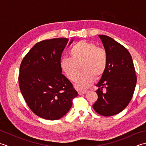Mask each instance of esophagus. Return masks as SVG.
I'll use <instances>...</instances> for the list:
<instances>
[{
	"instance_id": "esophagus-1",
	"label": "esophagus",
	"mask_w": 146,
	"mask_h": 146,
	"mask_svg": "<svg viewBox=\"0 0 146 146\" xmlns=\"http://www.w3.org/2000/svg\"><path fill=\"white\" fill-rule=\"evenodd\" d=\"M86 93H87V91H80V92H78V94L79 95H82L86 94Z\"/></svg>"
}]
</instances>
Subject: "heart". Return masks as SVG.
Wrapping results in <instances>:
<instances>
[{
    "instance_id": "obj_1",
    "label": "heart",
    "mask_w": 146,
    "mask_h": 146,
    "mask_svg": "<svg viewBox=\"0 0 146 146\" xmlns=\"http://www.w3.org/2000/svg\"><path fill=\"white\" fill-rule=\"evenodd\" d=\"M71 57H63L60 66L67 78L75 81L80 70L82 73L75 83V88L84 90L90 87L95 78H100L107 67V56L105 49L93 42L80 41L71 49Z\"/></svg>"
}]
</instances>
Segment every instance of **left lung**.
<instances>
[{
    "label": "left lung",
    "mask_w": 146,
    "mask_h": 146,
    "mask_svg": "<svg viewBox=\"0 0 146 146\" xmlns=\"http://www.w3.org/2000/svg\"><path fill=\"white\" fill-rule=\"evenodd\" d=\"M107 53L105 72L96 86L97 101L93 108L98 114L111 116L122 111L131 100L137 82L132 58L127 49L107 36L98 35ZM104 87L106 90L103 91Z\"/></svg>",
    "instance_id": "1"
}]
</instances>
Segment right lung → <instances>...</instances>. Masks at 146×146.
Returning a JSON list of instances; mask_svg holds the SVG:
<instances>
[{"label":"right lung","instance_id":"right-lung-1","mask_svg":"<svg viewBox=\"0 0 146 146\" xmlns=\"http://www.w3.org/2000/svg\"><path fill=\"white\" fill-rule=\"evenodd\" d=\"M73 41L54 38L39 42L22 61L19 75L21 94L31 110L42 119H61L78 95L60 66L62 52Z\"/></svg>","mask_w":146,"mask_h":146}]
</instances>
